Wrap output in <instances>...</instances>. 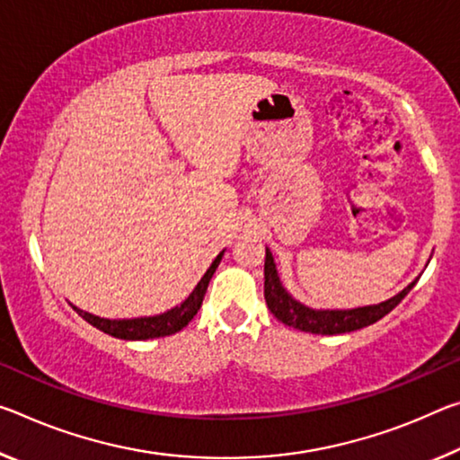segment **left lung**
Masks as SVG:
<instances>
[{"label": "left lung", "mask_w": 460, "mask_h": 460, "mask_svg": "<svg viewBox=\"0 0 460 460\" xmlns=\"http://www.w3.org/2000/svg\"><path fill=\"white\" fill-rule=\"evenodd\" d=\"M415 282H418V279H415L410 287L401 290L399 295H395L381 305H368V307L348 309V311H315L295 301V298L284 290L279 279V272H276L272 253H270V250L266 247L264 298H266L268 309L276 319H280L284 325L295 327V330H301V332L319 333V335H335V333H346V332L362 330V327L367 325H373L403 301L407 293L415 287Z\"/></svg>", "instance_id": "obj_1"}]
</instances>
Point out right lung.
<instances>
[{"instance_id":"right-lung-1","label":"right lung","mask_w":460,"mask_h":460,"mask_svg":"<svg viewBox=\"0 0 460 460\" xmlns=\"http://www.w3.org/2000/svg\"><path fill=\"white\" fill-rule=\"evenodd\" d=\"M221 252L215 258L213 264L207 270V274L202 276L200 282L196 284V288L192 290V295L186 298L180 307H173L172 311L162 313V315L155 317H138V319H104V317H96L92 313H85L82 309L73 307L77 311V315H82L87 323H92L93 327H98L100 332H104L108 335H114V338L120 340H151V338H164V335H172L178 333L180 330L192 322L196 313H199L204 293H207L208 282L213 279L215 270L218 266V261L223 258Z\"/></svg>"}]
</instances>
